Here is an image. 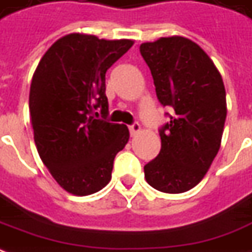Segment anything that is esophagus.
I'll return each instance as SVG.
<instances>
[{"mask_svg": "<svg viewBox=\"0 0 252 252\" xmlns=\"http://www.w3.org/2000/svg\"><path fill=\"white\" fill-rule=\"evenodd\" d=\"M129 130H130V134L131 136H136L140 133V130H141V126L138 125V123H133V125H130L129 126Z\"/></svg>", "mask_w": 252, "mask_h": 252, "instance_id": "esophagus-1", "label": "esophagus"}]
</instances>
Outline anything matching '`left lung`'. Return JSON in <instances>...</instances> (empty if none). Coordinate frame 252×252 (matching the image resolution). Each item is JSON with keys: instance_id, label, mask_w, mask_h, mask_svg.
Wrapping results in <instances>:
<instances>
[{"instance_id": "8db88e82", "label": "left lung", "mask_w": 252, "mask_h": 252, "mask_svg": "<svg viewBox=\"0 0 252 252\" xmlns=\"http://www.w3.org/2000/svg\"><path fill=\"white\" fill-rule=\"evenodd\" d=\"M157 97L172 106L159 129L161 151L144 166L148 185L162 193L189 191L217 157L226 121V91L219 70L191 40L172 35L140 45Z\"/></svg>"}]
</instances>
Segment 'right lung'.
<instances>
[{"label": "right lung", "mask_w": 252, "mask_h": 252, "mask_svg": "<svg viewBox=\"0 0 252 252\" xmlns=\"http://www.w3.org/2000/svg\"><path fill=\"white\" fill-rule=\"evenodd\" d=\"M131 45V40L63 35L33 75L29 109L37 151L57 183L73 195L105 187L116 154L129 141L125 125L106 121L105 73ZM98 109L102 120L96 119Z\"/></svg>", "instance_id": "right-lung-1"}]
</instances>
